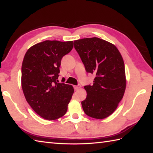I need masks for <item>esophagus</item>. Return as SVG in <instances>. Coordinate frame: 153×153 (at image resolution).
I'll return each mask as SVG.
<instances>
[{"mask_svg":"<svg viewBox=\"0 0 153 153\" xmlns=\"http://www.w3.org/2000/svg\"><path fill=\"white\" fill-rule=\"evenodd\" d=\"M74 88L75 90H77V89H79V86H77V85H74Z\"/></svg>","mask_w":153,"mask_h":153,"instance_id":"1","label":"esophagus"}]
</instances>
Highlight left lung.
I'll return each instance as SVG.
<instances>
[{"label":"left lung","mask_w":153,"mask_h":153,"mask_svg":"<svg viewBox=\"0 0 153 153\" xmlns=\"http://www.w3.org/2000/svg\"><path fill=\"white\" fill-rule=\"evenodd\" d=\"M74 47L87 73L95 76L92 85H85L82 102L87 116L104 119L115 111L126 87L125 66L115 45L97 37L74 41Z\"/></svg>","instance_id":"8db88e82"}]
</instances>
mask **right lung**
I'll list each match as a JSON object with an SVG mask.
<instances>
[{
  "mask_svg": "<svg viewBox=\"0 0 153 153\" xmlns=\"http://www.w3.org/2000/svg\"><path fill=\"white\" fill-rule=\"evenodd\" d=\"M73 47V41L47 40L30 47L24 56L23 92L29 105L45 120H56L67 112L74 90L58 79L62 58Z\"/></svg>",
  "mask_w": 153,
  "mask_h": 153,
  "instance_id": "add662e5",
  "label": "right lung"
}]
</instances>
